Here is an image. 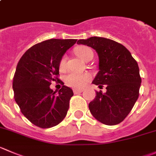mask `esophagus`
Masks as SVG:
<instances>
[{
	"instance_id": "obj_1",
	"label": "esophagus",
	"mask_w": 156,
	"mask_h": 156,
	"mask_svg": "<svg viewBox=\"0 0 156 156\" xmlns=\"http://www.w3.org/2000/svg\"><path fill=\"white\" fill-rule=\"evenodd\" d=\"M73 91H74V94H77L81 93V92L83 91V90H81V89H74Z\"/></svg>"
}]
</instances>
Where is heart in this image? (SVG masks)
<instances>
[{"mask_svg": "<svg viewBox=\"0 0 156 156\" xmlns=\"http://www.w3.org/2000/svg\"><path fill=\"white\" fill-rule=\"evenodd\" d=\"M76 54L80 58L84 61H86L90 57L93 58L94 55L91 49L87 46H81V47L78 48L76 49ZM66 62H67V56L63 55L59 62L60 69H64L66 68ZM90 75L87 73L79 74L72 72L66 76V81L68 85L71 87H75V88H81L90 80Z\"/></svg>", "mask_w": 156, "mask_h": 156, "instance_id": "b5f03b06", "label": "heart"}]
</instances>
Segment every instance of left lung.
<instances>
[{"mask_svg": "<svg viewBox=\"0 0 156 156\" xmlns=\"http://www.w3.org/2000/svg\"><path fill=\"white\" fill-rule=\"evenodd\" d=\"M77 43L97 52L99 72L92 83L100 88L106 85L107 89L104 94L102 90L96 92L95 98L88 104L90 113L105 125L121 123L139 98L142 80L136 61L124 46L107 38L93 36Z\"/></svg>", "mask_w": 156, "mask_h": 156, "instance_id": "obj_1", "label": "left lung"}]
</instances>
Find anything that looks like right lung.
<instances>
[{
	"label": "right lung",
	"instance_id": "obj_1",
	"mask_svg": "<svg viewBox=\"0 0 156 156\" xmlns=\"http://www.w3.org/2000/svg\"><path fill=\"white\" fill-rule=\"evenodd\" d=\"M76 42L51 39L37 43L23 55L16 66L13 79L15 101L26 118L39 127L56 126L67 114L74 94L58 79L59 62ZM52 81L63 84L58 92L49 87Z\"/></svg>",
	"mask_w": 156,
	"mask_h": 156
}]
</instances>
